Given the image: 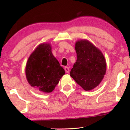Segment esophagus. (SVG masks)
<instances>
[{"instance_id": "obj_1", "label": "esophagus", "mask_w": 130, "mask_h": 130, "mask_svg": "<svg viewBox=\"0 0 130 130\" xmlns=\"http://www.w3.org/2000/svg\"><path fill=\"white\" fill-rule=\"evenodd\" d=\"M64 69H65V72L66 73H69V67H65V68H64Z\"/></svg>"}]
</instances>
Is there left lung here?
<instances>
[{
  "label": "left lung",
  "instance_id": "obj_1",
  "mask_svg": "<svg viewBox=\"0 0 130 130\" xmlns=\"http://www.w3.org/2000/svg\"><path fill=\"white\" fill-rule=\"evenodd\" d=\"M77 61L70 70V76L79 85L90 91L102 81L106 72V61L100 50L86 39L76 42Z\"/></svg>",
  "mask_w": 130,
  "mask_h": 130
}]
</instances>
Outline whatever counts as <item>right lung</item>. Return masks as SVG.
I'll list each match as a JSON object with an SVG mask.
<instances>
[{"mask_svg": "<svg viewBox=\"0 0 130 130\" xmlns=\"http://www.w3.org/2000/svg\"><path fill=\"white\" fill-rule=\"evenodd\" d=\"M26 76L31 86L45 93L54 89L65 70L55 58L49 43H41L32 53L26 66Z\"/></svg>", "mask_w": 130, "mask_h": 130, "instance_id": "obj_1", "label": "right lung"}]
</instances>
